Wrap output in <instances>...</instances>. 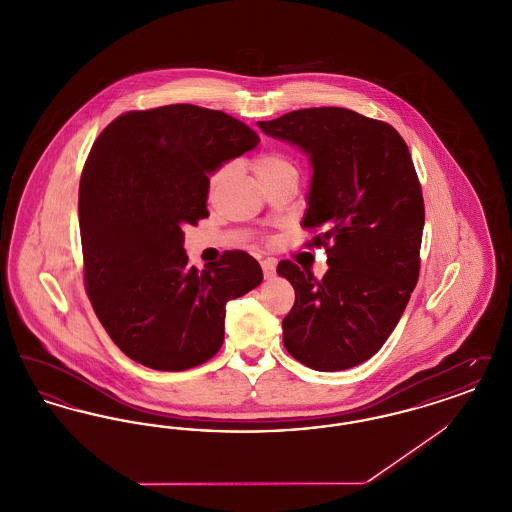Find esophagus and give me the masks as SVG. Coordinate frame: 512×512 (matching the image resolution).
<instances>
[{
	"mask_svg": "<svg viewBox=\"0 0 512 512\" xmlns=\"http://www.w3.org/2000/svg\"><path fill=\"white\" fill-rule=\"evenodd\" d=\"M261 268H263V276L265 278H272L276 274V265L272 261H261Z\"/></svg>",
	"mask_w": 512,
	"mask_h": 512,
	"instance_id": "obj_1",
	"label": "esophagus"
}]
</instances>
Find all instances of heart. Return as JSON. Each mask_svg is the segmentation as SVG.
<instances>
[{
  "mask_svg": "<svg viewBox=\"0 0 512 512\" xmlns=\"http://www.w3.org/2000/svg\"><path fill=\"white\" fill-rule=\"evenodd\" d=\"M230 169H232L230 163L220 165L219 169L213 172L211 178H209V188L215 190L220 182L226 178ZM253 171L265 186V184H270V182H274L278 178H284V176H297V165L288 153L267 151V153H261L253 159Z\"/></svg>",
  "mask_w": 512,
  "mask_h": 512,
  "instance_id": "obj_1",
  "label": "heart"
}]
</instances>
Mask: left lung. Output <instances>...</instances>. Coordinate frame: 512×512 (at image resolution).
Masks as SVG:
<instances>
[{
	"instance_id": "8db88e82",
	"label": "left lung",
	"mask_w": 512,
	"mask_h": 512,
	"mask_svg": "<svg viewBox=\"0 0 512 512\" xmlns=\"http://www.w3.org/2000/svg\"><path fill=\"white\" fill-rule=\"evenodd\" d=\"M303 149L313 165L305 228H322L328 272L292 261L276 272L295 290L284 347L313 370L361 365L390 338L420 270L424 199L405 140L388 122L343 107H313L257 122Z\"/></svg>"
}]
</instances>
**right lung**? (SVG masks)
Returning <instances> with one entry per match:
<instances>
[{"label": "right lung", "instance_id": "1", "mask_svg": "<svg viewBox=\"0 0 512 512\" xmlns=\"http://www.w3.org/2000/svg\"><path fill=\"white\" fill-rule=\"evenodd\" d=\"M257 144L244 122L190 103L128 111L94 142L78 192L84 284L132 361L167 372L209 361L226 303L263 282L245 251L201 272L184 251V228L209 217V174Z\"/></svg>", "mask_w": 512, "mask_h": 512}]
</instances>
